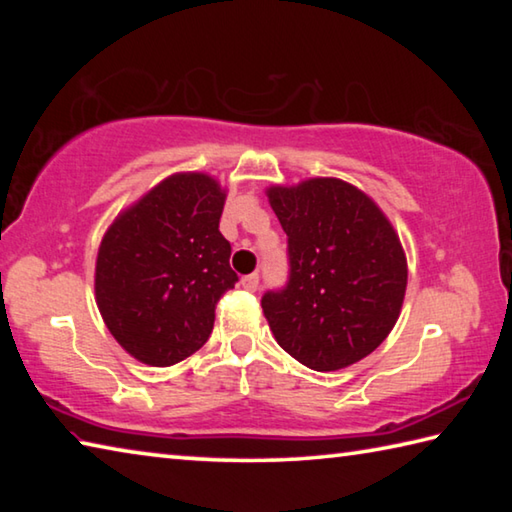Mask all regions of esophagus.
<instances>
[{"instance_id": "esophagus-1", "label": "esophagus", "mask_w": 512, "mask_h": 512, "mask_svg": "<svg viewBox=\"0 0 512 512\" xmlns=\"http://www.w3.org/2000/svg\"><path fill=\"white\" fill-rule=\"evenodd\" d=\"M241 287H244L246 291H257V287H259V275H257V273L244 275V277H241Z\"/></svg>"}]
</instances>
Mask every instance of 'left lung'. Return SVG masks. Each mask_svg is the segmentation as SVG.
I'll return each instance as SVG.
<instances>
[{"label":"left lung","instance_id":"1","mask_svg":"<svg viewBox=\"0 0 512 512\" xmlns=\"http://www.w3.org/2000/svg\"><path fill=\"white\" fill-rule=\"evenodd\" d=\"M289 277L262 296L275 341L307 368L339 370L379 348L400 316L406 257L393 225L343 180L271 187Z\"/></svg>","mask_w":512,"mask_h":512}]
</instances>
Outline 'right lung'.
<instances>
[{
	"label": "right lung",
	"mask_w": 512,
	"mask_h": 512,
	"mask_svg": "<svg viewBox=\"0 0 512 512\" xmlns=\"http://www.w3.org/2000/svg\"><path fill=\"white\" fill-rule=\"evenodd\" d=\"M225 194L203 173L151 189L110 225L97 257V305L121 348L173 366L210 339L214 307L239 282L219 232Z\"/></svg>",
	"instance_id": "right-lung-1"
}]
</instances>
